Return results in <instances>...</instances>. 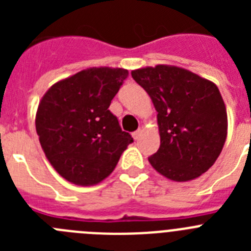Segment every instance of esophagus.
Here are the masks:
<instances>
[{"instance_id":"34e87169","label":"esophagus","mask_w":251,"mask_h":251,"mask_svg":"<svg viewBox=\"0 0 251 251\" xmlns=\"http://www.w3.org/2000/svg\"><path fill=\"white\" fill-rule=\"evenodd\" d=\"M142 133H143V130L141 129V128H139V129H137L136 132L133 133L132 136H133V138H134V141H138L139 138H141V136H142Z\"/></svg>"}]
</instances>
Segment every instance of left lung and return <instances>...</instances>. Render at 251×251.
<instances>
[{
	"label": "left lung",
	"instance_id": "obj_1",
	"mask_svg": "<svg viewBox=\"0 0 251 251\" xmlns=\"http://www.w3.org/2000/svg\"><path fill=\"white\" fill-rule=\"evenodd\" d=\"M132 77L158 113L161 145L148 158L152 167L176 182L205 174L227 136V113L216 84L175 65L137 69Z\"/></svg>",
	"mask_w": 251,
	"mask_h": 251
}]
</instances>
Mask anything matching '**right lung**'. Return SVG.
I'll use <instances>...</instances> for the list:
<instances>
[{
    "label": "right lung",
    "instance_id": "obj_1",
    "mask_svg": "<svg viewBox=\"0 0 251 251\" xmlns=\"http://www.w3.org/2000/svg\"><path fill=\"white\" fill-rule=\"evenodd\" d=\"M128 70L89 68L57 81L37 106L36 132L46 158L77 186L101 182L133 142L108 109Z\"/></svg>",
    "mask_w": 251,
    "mask_h": 251
}]
</instances>
